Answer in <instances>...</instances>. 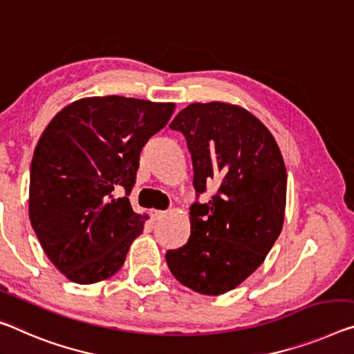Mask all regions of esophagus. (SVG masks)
I'll use <instances>...</instances> for the list:
<instances>
[{
	"label": "esophagus",
	"mask_w": 354,
	"mask_h": 354,
	"mask_svg": "<svg viewBox=\"0 0 354 354\" xmlns=\"http://www.w3.org/2000/svg\"><path fill=\"white\" fill-rule=\"evenodd\" d=\"M150 215H151V218H153V220H160V218H162V216L166 215V212H165V210L151 209V210H150Z\"/></svg>",
	"instance_id": "obj_1"
}]
</instances>
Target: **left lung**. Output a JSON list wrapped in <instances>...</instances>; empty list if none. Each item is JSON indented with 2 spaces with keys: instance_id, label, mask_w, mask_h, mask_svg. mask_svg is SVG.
<instances>
[{
  "instance_id": "left-lung-1",
  "label": "left lung",
  "mask_w": 354,
  "mask_h": 354,
  "mask_svg": "<svg viewBox=\"0 0 354 354\" xmlns=\"http://www.w3.org/2000/svg\"><path fill=\"white\" fill-rule=\"evenodd\" d=\"M169 128L187 140L196 203L189 207L188 242L167 250L166 263L189 290L218 296L252 275L280 236L285 162L269 129L239 106L194 102L177 113ZM212 183L217 192L199 203Z\"/></svg>"
}]
</instances>
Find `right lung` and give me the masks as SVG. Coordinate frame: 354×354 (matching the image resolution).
<instances>
[{"label": "right lung", "instance_id": "right-lung-1", "mask_svg": "<svg viewBox=\"0 0 354 354\" xmlns=\"http://www.w3.org/2000/svg\"><path fill=\"white\" fill-rule=\"evenodd\" d=\"M172 102L93 96L58 112L36 145L30 220L41 247L71 281L112 277L147 216L128 196L144 145L169 122ZM123 192V198H115Z\"/></svg>", "mask_w": 354, "mask_h": 354}]
</instances>
